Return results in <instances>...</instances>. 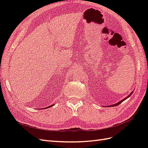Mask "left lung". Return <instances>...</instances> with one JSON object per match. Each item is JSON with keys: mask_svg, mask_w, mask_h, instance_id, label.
<instances>
[{"mask_svg": "<svg viewBox=\"0 0 148 148\" xmlns=\"http://www.w3.org/2000/svg\"><path fill=\"white\" fill-rule=\"evenodd\" d=\"M133 92H131V93H130V95H128V96H127V97H125V99H122V101H120V102H117V103H116V104H114V105H112V106H112V107H114V106H118V105H119V104H121V103H122V102H123V101H125V99H127V98H128V97H130V96H131V95H132V93H133Z\"/></svg>", "mask_w": 148, "mask_h": 148, "instance_id": "left-lung-1", "label": "left lung"}]
</instances>
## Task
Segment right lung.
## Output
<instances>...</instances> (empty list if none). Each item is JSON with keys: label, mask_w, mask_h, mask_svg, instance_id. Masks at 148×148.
<instances>
[{"label": "right lung", "mask_w": 148, "mask_h": 148, "mask_svg": "<svg viewBox=\"0 0 148 148\" xmlns=\"http://www.w3.org/2000/svg\"><path fill=\"white\" fill-rule=\"evenodd\" d=\"M53 106V105H51L50 106H49V107H47V108H48V107H49H49H52V106Z\"/></svg>", "instance_id": "right-lung-1"}]
</instances>
